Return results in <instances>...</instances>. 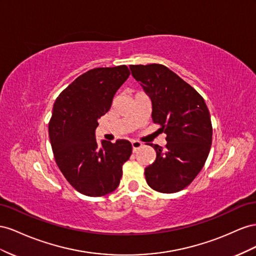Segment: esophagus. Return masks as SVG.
<instances>
[{
    "instance_id": "34e87169",
    "label": "esophagus",
    "mask_w": 256,
    "mask_h": 256,
    "mask_svg": "<svg viewBox=\"0 0 256 256\" xmlns=\"http://www.w3.org/2000/svg\"><path fill=\"white\" fill-rule=\"evenodd\" d=\"M142 146V144L140 142H137V140H132V148H133V151L135 152L136 150L140 149Z\"/></svg>"
}]
</instances>
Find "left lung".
Segmentation results:
<instances>
[{"instance_id": "obj_1", "label": "left lung", "mask_w": 256, "mask_h": 256, "mask_svg": "<svg viewBox=\"0 0 256 256\" xmlns=\"http://www.w3.org/2000/svg\"><path fill=\"white\" fill-rule=\"evenodd\" d=\"M152 103V120L166 136L164 148L144 168L148 186L160 193L179 192L195 179L206 163L212 126L205 100L194 88L162 64L130 65Z\"/></svg>"}]
</instances>
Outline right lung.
Here are the masks:
<instances>
[{
	"mask_svg": "<svg viewBox=\"0 0 256 256\" xmlns=\"http://www.w3.org/2000/svg\"><path fill=\"white\" fill-rule=\"evenodd\" d=\"M126 65L98 68L77 77L54 102L49 138L56 165L70 184L91 197L114 192L132 154L128 140H96L98 120L110 109L116 90L130 76Z\"/></svg>",
	"mask_w": 256,
	"mask_h": 256,
	"instance_id": "right-lung-1",
	"label": "right lung"
}]
</instances>
